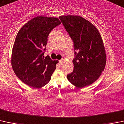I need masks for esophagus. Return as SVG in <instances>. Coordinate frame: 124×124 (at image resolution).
Segmentation results:
<instances>
[{"label": "esophagus", "instance_id": "obj_1", "mask_svg": "<svg viewBox=\"0 0 124 124\" xmlns=\"http://www.w3.org/2000/svg\"><path fill=\"white\" fill-rule=\"evenodd\" d=\"M64 61H65V60L63 59H62L60 60V61H59V63H60V64H62V63H63V62H64Z\"/></svg>", "mask_w": 124, "mask_h": 124}]
</instances>
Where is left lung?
Segmentation results:
<instances>
[{
  "label": "left lung",
  "instance_id": "obj_1",
  "mask_svg": "<svg viewBox=\"0 0 124 124\" xmlns=\"http://www.w3.org/2000/svg\"><path fill=\"white\" fill-rule=\"evenodd\" d=\"M74 41V70L67 75L69 81L78 88L96 81L105 70L106 56L99 31L90 22L79 16H59Z\"/></svg>",
  "mask_w": 124,
  "mask_h": 124
}]
</instances>
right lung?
I'll return each instance as SVG.
<instances>
[{
  "label": "right lung",
  "mask_w": 124,
  "mask_h": 124,
  "mask_svg": "<svg viewBox=\"0 0 124 124\" xmlns=\"http://www.w3.org/2000/svg\"><path fill=\"white\" fill-rule=\"evenodd\" d=\"M57 18L36 16L18 31L12 48L11 64L21 81L30 87L40 88L51 79L58 61L43 56L47 37L61 24Z\"/></svg>",
  "instance_id": "1"
}]
</instances>
